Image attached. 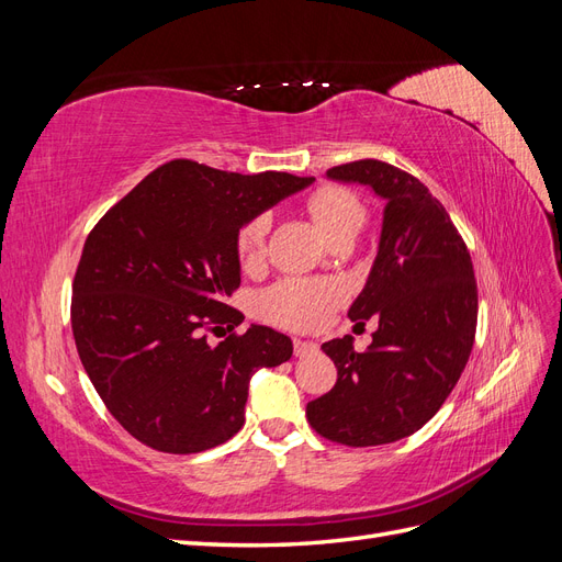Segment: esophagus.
<instances>
[{"label": "esophagus", "mask_w": 562, "mask_h": 562, "mask_svg": "<svg viewBox=\"0 0 562 562\" xmlns=\"http://www.w3.org/2000/svg\"><path fill=\"white\" fill-rule=\"evenodd\" d=\"M318 345L312 342V339H293V351L295 356H304V353H312L316 351Z\"/></svg>", "instance_id": "esophagus-1"}]
</instances>
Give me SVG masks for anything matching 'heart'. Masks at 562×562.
<instances>
[{
	"instance_id": "b5f03b06",
	"label": "heart",
	"mask_w": 562,
	"mask_h": 562,
	"mask_svg": "<svg viewBox=\"0 0 562 562\" xmlns=\"http://www.w3.org/2000/svg\"><path fill=\"white\" fill-rule=\"evenodd\" d=\"M316 232L326 244L351 241L366 223V206L353 192L337 184H321L302 199ZM236 258L248 271L260 267L267 250V217H252L234 239ZM342 300V291L330 281L318 279H281L260 295V314L291 330H316L328 321L330 312Z\"/></svg>"
}]
</instances>
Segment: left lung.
Instances as JSON below:
<instances>
[{"label": "left lung", "mask_w": 562, "mask_h": 562, "mask_svg": "<svg viewBox=\"0 0 562 562\" xmlns=\"http://www.w3.org/2000/svg\"><path fill=\"white\" fill-rule=\"evenodd\" d=\"M328 178L368 184L386 201L375 265L349 310L351 321L378 316L380 326L366 351L351 335L321 347L337 382L307 403V419L333 443H394L438 413L469 361L479 321L471 255L415 176L361 159L328 168Z\"/></svg>", "instance_id": "left-lung-1"}]
</instances>
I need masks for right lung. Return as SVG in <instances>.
<instances>
[{
    "label": "right lung",
    "instance_id": "1",
    "mask_svg": "<svg viewBox=\"0 0 562 562\" xmlns=\"http://www.w3.org/2000/svg\"><path fill=\"white\" fill-rule=\"evenodd\" d=\"M314 178L241 176L173 159L98 220L72 283L79 359L112 417L143 446L194 454L244 427L258 368L293 356L291 337L239 326L225 297L241 283L236 232Z\"/></svg>",
    "mask_w": 562,
    "mask_h": 562
}]
</instances>
